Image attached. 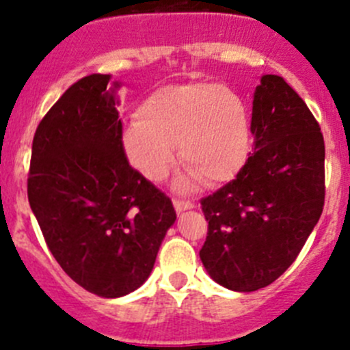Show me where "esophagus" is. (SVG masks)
Here are the masks:
<instances>
[{
    "mask_svg": "<svg viewBox=\"0 0 350 350\" xmlns=\"http://www.w3.org/2000/svg\"><path fill=\"white\" fill-rule=\"evenodd\" d=\"M173 206H175V210L180 213V212H184V210L194 208V203L189 202V200H180V198H175V200H173Z\"/></svg>",
    "mask_w": 350,
    "mask_h": 350,
    "instance_id": "esophagus-1",
    "label": "esophagus"
}]
</instances>
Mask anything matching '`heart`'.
Instances as JSON below:
<instances>
[{"label": "heart", "mask_w": 350, "mask_h": 350, "mask_svg": "<svg viewBox=\"0 0 350 350\" xmlns=\"http://www.w3.org/2000/svg\"><path fill=\"white\" fill-rule=\"evenodd\" d=\"M250 116L237 91L213 82L165 85L138 107L137 120L122 131V152L150 182L165 178L178 157L187 166L185 184L231 180L250 152Z\"/></svg>", "instance_id": "obj_1"}]
</instances>
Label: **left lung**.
I'll return each instance as SVG.
<instances>
[{
	"instance_id": "8db88e82",
	"label": "left lung",
	"mask_w": 350,
	"mask_h": 350,
	"mask_svg": "<svg viewBox=\"0 0 350 350\" xmlns=\"http://www.w3.org/2000/svg\"><path fill=\"white\" fill-rule=\"evenodd\" d=\"M254 152L237 177L202 200L208 221L200 250L213 280L250 293L298 258L324 206V138L298 92L279 75L256 88Z\"/></svg>"
}]
</instances>
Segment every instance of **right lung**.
Masks as SVG:
<instances>
[{
    "mask_svg": "<svg viewBox=\"0 0 350 350\" xmlns=\"http://www.w3.org/2000/svg\"><path fill=\"white\" fill-rule=\"evenodd\" d=\"M112 75L77 80L33 138L27 200L49 250L79 286L103 298L138 289L177 213L126 159Z\"/></svg>",
    "mask_w": 350,
    "mask_h": 350,
    "instance_id": "obj_1",
    "label": "right lung"
}]
</instances>
